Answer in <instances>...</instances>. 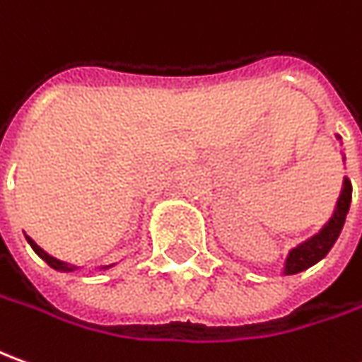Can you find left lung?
Instances as JSON below:
<instances>
[{"mask_svg": "<svg viewBox=\"0 0 362 362\" xmlns=\"http://www.w3.org/2000/svg\"><path fill=\"white\" fill-rule=\"evenodd\" d=\"M351 192H353L351 182H349V178H345L343 190H341V196L337 200V208L331 216V220L311 240H307L289 252L287 259H285V274L293 275L305 272L307 267L321 262L329 253V250L333 247V243L337 242L339 233L343 230V226H345V218L349 214V206H351Z\"/></svg>", "mask_w": 362, "mask_h": 362, "instance_id": "obj_1", "label": "left lung"}]
</instances>
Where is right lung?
Returning <instances> with one entry per match:
<instances>
[{
  "label": "right lung",
  "instance_id": "obj_1",
  "mask_svg": "<svg viewBox=\"0 0 362 362\" xmlns=\"http://www.w3.org/2000/svg\"><path fill=\"white\" fill-rule=\"evenodd\" d=\"M25 238H27V242H29V245L33 247V252H35L47 265H51L53 269H57V272H75V269H77V265L65 264V262H59V259H55V257H51V255H49L47 252H43V250H41V247H39V245H37L29 235H25ZM107 267H110V265H107Z\"/></svg>",
  "mask_w": 362,
  "mask_h": 362
}]
</instances>
